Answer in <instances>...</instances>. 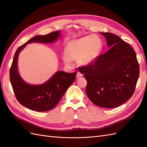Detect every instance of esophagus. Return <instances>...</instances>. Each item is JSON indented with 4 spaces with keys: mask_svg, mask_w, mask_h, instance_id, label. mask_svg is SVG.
Wrapping results in <instances>:
<instances>
[{
    "mask_svg": "<svg viewBox=\"0 0 147 147\" xmlns=\"http://www.w3.org/2000/svg\"><path fill=\"white\" fill-rule=\"evenodd\" d=\"M82 77H83V74H82L80 72H78L77 74V78H82Z\"/></svg>",
    "mask_w": 147,
    "mask_h": 147,
    "instance_id": "obj_1",
    "label": "esophagus"
}]
</instances>
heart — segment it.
I'll list each match as a JSON object with an SVG mask.
<instances>
[{
	"label": "heart",
	"mask_w": 147,
	"mask_h": 147,
	"mask_svg": "<svg viewBox=\"0 0 147 147\" xmlns=\"http://www.w3.org/2000/svg\"><path fill=\"white\" fill-rule=\"evenodd\" d=\"M102 48V40L96 35L73 40L67 44L64 61L66 63L70 64L72 60H78L82 65H90L99 57Z\"/></svg>",
	"instance_id": "b5f03b06"
}]
</instances>
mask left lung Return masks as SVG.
<instances>
[{
	"label": "left lung",
	"instance_id": "left-lung-1",
	"mask_svg": "<svg viewBox=\"0 0 147 147\" xmlns=\"http://www.w3.org/2000/svg\"><path fill=\"white\" fill-rule=\"evenodd\" d=\"M110 49L92 64L80 67L87 81L86 92L95 105L115 108L134 94L139 77V64L135 51L117 35L101 32Z\"/></svg>",
	"mask_w": 147,
	"mask_h": 147
}]
</instances>
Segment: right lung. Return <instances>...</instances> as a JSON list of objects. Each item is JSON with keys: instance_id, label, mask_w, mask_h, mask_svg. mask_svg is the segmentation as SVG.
Masks as SVG:
<instances>
[{"instance_id": "1", "label": "right lung", "mask_w": 147, "mask_h": 147, "mask_svg": "<svg viewBox=\"0 0 147 147\" xmlns=\"http://www.w3.org/2000/svg\"><path fill=\"white\" fill-rule=\"evenodd\" d=\"M59 31L45 35H36L17 49L10 69V79L16 98L26 107L37 112H46L55 108L66 90L75 81L77 72H56L48 82L39 85H30L26 83L18 72V57L26 44L32 42L51 43L59 37Z\"/></svg>"}]
</instances>
